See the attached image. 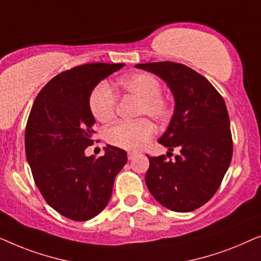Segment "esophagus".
Instances as JSON below:
<instances>
[{"label": "esophagus", "mask_w": 261, "mask_h": 261, "mask_svg": "<svg viewBox=\"0 0 261 261\" xmlns=\"http://www.w3.org/2000/svg\"><path fill=\"white\" fill-rule=\"evenodd\" d=\"M136 155H137V153H136V152H131V151H129V152H127V159H129V160H132Z\"/></svg>", "instance_id": "esophagus-1"}]
</instances>
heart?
<instances>
[{
    "mask_svg": "<svg viewBox=\"0 0 261 261\" xmlns=\"http://www.w3.org/2000/svg\"><path fill=\"white\" fill-rule=\"evenodd\" d=\"M119 86L126 93L141 99L138 115H149L153 120L162 123L169 117L170 106L161 94V83L151 73L138 72L123 78ZM116 95L109 84L100 83L90 95V110L98 122L105 123L113 118L116 111ZM153 124L148 118L134 122L116 123L106 130V139L110 144L126 150H139L152 137Z\"/></svg>",
    "mask_w": 261,
    "mask_h": 261,
    "instance_id": "b5f03b06",
    "label": "heart"
}]
</instances>
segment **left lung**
Here are the masks:
<instances>
[{"label": "left lung", "instance_id": "left-lung-1", "mask_svg": "<svg viewBox=\"0 0 261 261\" xmlns=\"http://www.w3.org/2000/svg\"><path fill=\"white\" fill-rule=\"evenodd\" d=\"M160 76L170 89L175 109L159 143L169 151L179 149L175 161L148 156L145 175L157 202L174 212L200 208L221 185L233 155L229 116L215 87L188 66L171 61L138 64Z\"/></svg>", "mask_w": 261, "mask_h": 261}]
</instances>
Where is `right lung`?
<instances>
[{"label": "right lung", "instance_id": "1", "mask_svg": "<svg viewBox=\"0 0 261 261\" xmlns=\"http://www.w3.org/2000/svg\"><path fill=\"white\" fill-rule=\"evenodd\" d=\"M124 64H86L54 76L35 98L25 126V156L43 199L74 221L98 215L111 197L126 151L106 145L105 155H85L95 119L90 95Z\"/></svg>", "mask_w": 261, "mask_h": 261}]
</instances>
